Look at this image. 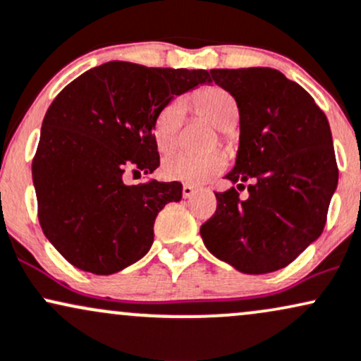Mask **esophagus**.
I'll use <instances>...</instances> for the list:
<instances>
[{"label":"esophagus","mask_w":361,"mask_h":361,"mask_svg":"<svg viewBox=\"0 0 361 361\" xmlns=\"http://www.w3.org/2000/svg\"><path fill=\"white\" fill-rule=\"evenodd\" d=\"M194 194H196V188H194V185L185 184L184 188H182V196H184V199H190Z\"/></svg>","instance_id":"1"}]
</instances>
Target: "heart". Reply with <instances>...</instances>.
<instances>
[{
	"instance_id": "1",
	"label": "heart",
	"mask_w": 361,
	"mask_h": 361,
	"mask_svg": "<svg viewBox=\"0 0 361 361\" xmlns=\"http://www.w3.org/2000/svg\"><path fill=\"white\" fill-rule=\"evenodd\" d=\"M194 109L216 128L228 131L236 126L240 120V109L236 101L218 86H207L194 92ZM182 123H184V103L173 99L165 104L157 114L154 123V138L157 148L162 154H171L179 145ZM226 167V157L221 152H211L206 155H173L165 160L162 172L167 179L202 184L211 177L218 176Z\"/></svg>"
}]
</instances>
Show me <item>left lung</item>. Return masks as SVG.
<instances>
[{"label": "left lung", "instance_id": "1", "mask_svg": "<svg viewBox=\"0 0 361 361\" xmlns=\"http://www.w3.org/2000/svg\"><path fill=\"white\" fill-rule=\"evenodd\" d=\"M211 82L235 97L240 147L201 226L206 248L243 274H269L295 260L324 230L338 185L326 114L312 96L270 67L211 69ZM249 182V197L238 190Z\"/></svg>", "mask_w": 361, "mask_h": 361}]
</instances>
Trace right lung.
<instances>
[{
	"label": "right lung",
	"mask_w": 361,
	"mask_h": 361,
	"mask_svg": "<svg viewBox=\"0 0 361 361\" xmlns=\"http://www.w3.org/2000/svg\"><path fill=\"white\" fill-rule=\"evenodd\" d=\"M207 71L113 61L84 72L47 109L32 177L47 240L84 272L109 275L145 257L154 223L182 199L180 182L128 185L160 165L157 114L176 96L209 84Z\"/></svg>",
	"instance_id": "obj_1"
}]
</instances>
